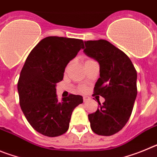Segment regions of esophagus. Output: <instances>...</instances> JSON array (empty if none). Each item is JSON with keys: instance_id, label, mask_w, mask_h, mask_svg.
Instances as JSON below:
<instances>
[{"instance_id": "esophagus-1", "label": "esophagus", "mask_w": 157, "mask_h": 157, "mask_svg": "<svg viewBox=\"0 0 157 157\" xmlns=\"http://www.w3.org/2000/svg\"><path fill=\"white\" fill-rule=\"evenodd\" d=\"M87 100H89L88 97H86V96H84V97H83V101H84V102H86Z\"/></svg>"}]
</instances>
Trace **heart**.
<instances>
[{
    "instance_id": "b5f03b06",
    "label": "heart",
    "mask_w": 157,
    "mask_h": 157,
    "mask_svg": "<svg viewBox=\"0 0 157 157\" xmlns=\"http://www.w3.org/2000/svg\"><path fill=\"white\" fill-rule=\"evenodd\" d=\"M90 60H92V59H86V61H85V63H86V62H88V61H90ZM84 89H85V88H84V87H82V88H81V90H84Z\"/></svg>"
}]
</instances>
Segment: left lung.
I'll return each mask as SVG.
<instances>
[{
	"label": "left lung",
	"mask_w": 157,
	"mask_h": 157,
	"mask_svg": "<svg viewBox=\"0 0 157 157\" xmlns=\"http://www.w3.org/2000/svg\"><path fill=\"white\" fill-rule=\"evenodd\" d=\"M83 52L100 64V78L94 95L105 99L88 115L90 127L98 135L119 132L129 120L137 97V71L130 58L106 40L85 41Z\"/></svg>",
	"instance_id": "obj_1"
}]
</instances>
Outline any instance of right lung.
Masks as SVG:
<instances>
[{
    "label": "right lung",
    "mask_w": 157,
    "mask_h": 157,
    "mask_svg": "<svg viewBox=\"0 0 157 157\" xmlns=\"http://www.w3.org/2000/svg\"><path fill=\"white\" fill-rule=\"evenodd\" d=\"M83 48L81 39L50 36L40 41L25 61L18 81L19 105L31 127L43 135L66 133L72 112L83 102L74 94L58 101L56 94L65 67Z\"/></svg>",
    "instance_id": "right-lung-1"
}]
</instances>
